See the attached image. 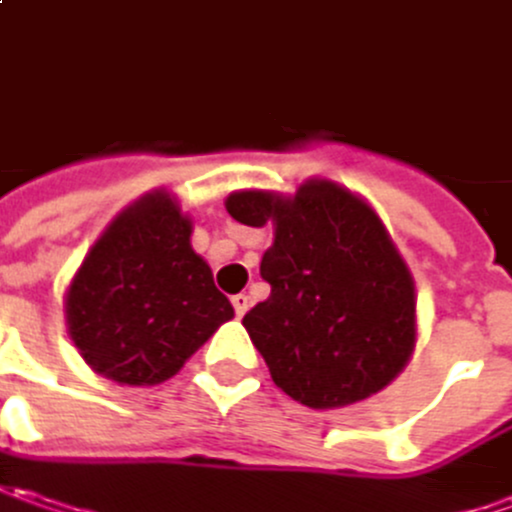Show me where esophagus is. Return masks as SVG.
Segmentation results:
<instances>
[{"label": "esophagus", "instance_id": "esophagus-1", "mask_svg": "<svg viewBox=\"0 0 512 512\" xmlns=\"http://www.w3.org/2000/svg\"><path fill=\"white\" fill-rule=\"evenodd\" d=\"M232 306H235V314L243 317V314L249 311V306H252V300H249V294H235V297H232Z\"/></svg>", "mask_w": 512, "mask_h": 512}]
</instances>
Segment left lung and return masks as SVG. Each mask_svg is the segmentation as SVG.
<instances>
[{"label":"left lung","mask_w":512,"mask_h":512,"mask_svg":"<svg viewBox=\"0 0 512 512\" xmlns=\"http://www.w3.org/2000/svg\"><path fill=\"white\" fill-rule=\"evenodd\" d=\"M226 212L272 226L260 274L272 294L243 326L274 385L314 411L379 394L416 348L414 274L371 203L328 178L294 195L238 189Z\"/></svg>","instance_id":"1"}]
</instances>
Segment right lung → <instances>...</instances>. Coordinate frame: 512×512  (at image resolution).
Segmentation results:
<instances>
[{
    "mask_svg": "<svg viewBox=\"0 0 512 512\" xmlns=\"http://www.w3.org/2000/svg\"><path fill=\"white\" fill-rule=\"evenodd\" d=\"M235 317L192 249V218L152 189L104 226L64 291L67 334L98 377L158 385Z\"/></svg>",
    "mask_w": 512,
    "mask_h": 512,
    "instance_id": "1",
    "label": "right lung"
}]
</instances>
